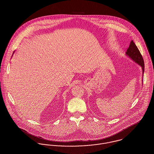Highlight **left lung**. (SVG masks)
Instances as JSON below:
<instances>
[{
    "instance_id": "left-lung-1",
    "label": "left lung",
    "mask_w": 154,
    "mask_h": 154,
    "mask_svg": "<svg viewBox=\"0 0 154 154\" xmlns=\"http://www.w3.org/2000/svg\"><path fill=\"white\" fill-rule=\"evenodd\" d=\"M126 54L130 59H131L133 61H134L135 63L138 64L139 66H141L142 69V76H143V75L144 70H144L145 66H144L143 59L139 49L137 48L136 44H134V43L132 40L131 42V44H130L129 48L127 50V51L126 52ZM142 81H143V80L142 79Z\"/></svg>"
}]
</instances>
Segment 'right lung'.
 <instances>
[{"mask_svg": "<svg viewBox=\"0 0 154 154\" xmlns=\"http://www.w3.org/2000/svg\"><path fill=\"white\" fill-rule=\"evenodd\" d=\"M12 55H13V54H12Z\"/></svg>", "mask_w": 154, "mask_h": 154, "instance_id": "1", "label": "right lung"}]
</instances>
